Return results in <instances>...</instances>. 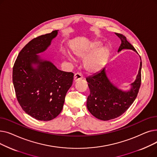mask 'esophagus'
<instances>
[{
    "mask_svg": "<svg viewBox=\"0 0 157 157\" xmlns=\"http://www.w3.org/2000/svg\"><path fill=\"white\" fill-rule=\"evenodd\" d=\"M83 75H82V74L81 72H77L75 74H74V81H77L79 79H81L83 78Z\"/></svg>",
    "mask_w": 157,
    "mask_h": 157,
    "instance_id": "1",
    "label": "esophagus"
}]
</instances>
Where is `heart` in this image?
<instances>
[{"label":"heart","instance_id":"heart-1","mask_svg":"<svg viewBox=\"0 0 157 157\" xmlns=\"http://www.w3.org/2000/svg\"><path fill=\"white\" fill-rule=\"evenodd\" d=\"M100 46L99 43H94L91 48H76L74 49V53L78 57L85 59L90 55L93 53L98 47ZM109 56V49L107 48H103L96 52L92 56L88 57L85 60V67L88 71L95 72L101 69L105 63Z\"/></svg>","mask_w":157,"mask_h":157}]
</instances>
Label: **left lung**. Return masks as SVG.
I'll return each instance as SVG.
<instances>
[{"label":"left lung","mask_w":157,"mask_h":157,"mask_svg":"<svg viewBox=\"0 0 157 157\" xmlns=\"http://www.w3.org/2000/svg\"><path fill=\"white\" fill-rule=\"evenodd\" d=\"M115 34L121 41L118 52L127 49H132L137 53L125 36L118 33ZM141 59L136 79L131 84L130 90L127 92L122 91L111 83L107 77L105 67L93 76L87 77L86 79L88 83L90 95L87 98L86 106L90 113L95 118L104 121L118 118L124 113L137 97L141 83Z\"/></svg>","instance_id":"left-lung-1"}]
</instances>
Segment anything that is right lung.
I'll return each mask as SVG.
<instances>
[{"label":"right lung","instance_id":"obj_1","mask_svg":"<svg viewBox=\"0 0 157 157\" xmlns=\"http://www.w3.org/2000/svg\"><path fill=\"white\" fill-rule=\"evenodd\" d=\"M57 34L54 30L31 40L19 53L13 68L17 100L23 110L37 120H52L60 113L72 84L73 73L59 70L37 55L46 50Z\"/></svg>","mask_w":157,"mask_h":157}]
</instances>
